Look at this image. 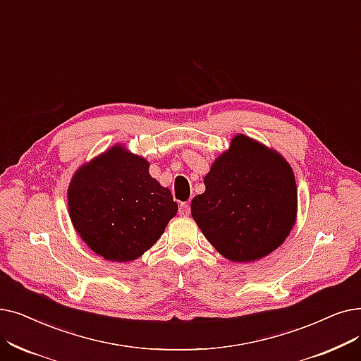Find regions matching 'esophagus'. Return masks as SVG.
<instances>
[{
  "mask_svg": "<svg viewBox=\"0 0 361 361\" xmlns=\"http://www.w3.org/2000/svg\"><path fill=\"white\" fill-rule=\"evenodd\" d=\"M178 212H180V215H183V216L189 215V214H190V205H189V203H180Z\"/></svg>",
  "mask_w": 361,
  "mask_h": 361,
  "instance_id": "34e87169",
  "label": "esophagus"
}]
</instances>
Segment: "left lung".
Segmentation results:
<instances>
[{
	"mask_svg": "<svg viewBox=\"0 0 361 361\" xmlns=\"http://www.w3.org/2000/svg\"><path fill=\"white\" fill-rule=\"evenodd\" d=\"M192 200L209 243L234 262L267 257L290 233L298 207L295 176L283 156L243 134L231 140Z\"/></svg>",
	"mask_w": 361,
	"mask_h": 361,
	"instance_id": "1",
	"label": "left lung"
}]
</instances>
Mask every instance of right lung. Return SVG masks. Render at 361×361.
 Instances as JSON below:
<instances>
[{"instance_id": "obj_1", "label": "right lung", "mask_w": 361, "mask_h": 361, "mask_svg": "<svg viewBox=\"0 0 361 361\" xmlns=\"http://www.w3.org/2000/svg\"><path fill=\"white\" fill-rule=\"evenodd\" d=\"M68 203L81 239L115 262L142 257L178 211L171 192L150 177L149 162L119 145L75 172Z\"/></svg>"}]
</instances>
